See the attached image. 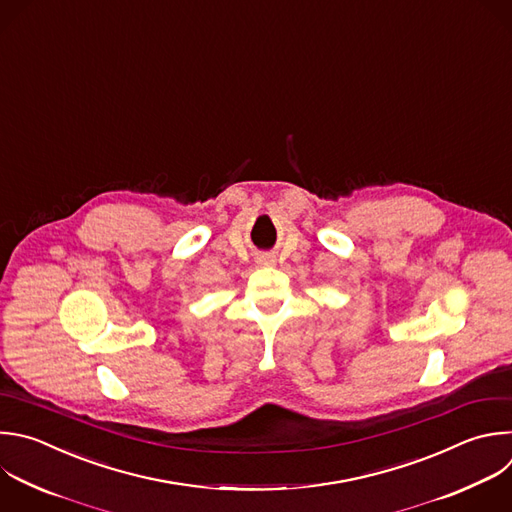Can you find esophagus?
Instances as JSON below:
<instances>
[{
	"label": "esophagus",
	"instance_id": "1",
	"mask_svg": "<svg viewBox=\"0 0 512 512\" xmlns=\"http://www.w3.org/2000/svg\"><path fill=\"white\" fill-rule=\"evenodd\" d=\"M257 263H259V265H275V259H273L271 255H263V257L257 259Z\"/></svg>",
	"mask_w": 512,
	"mask_h": 512
}]
</instances>
